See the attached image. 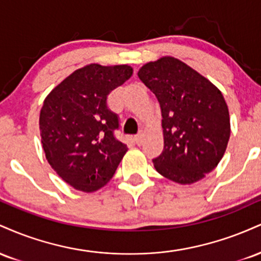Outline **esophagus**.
Listing matches in <instances>:
<instances>
[{"mask_svg": "<svg viewBox=\"0 0 261 261\" xmlns=\"http://www.w3.org/2000/svg\"><path fill=\"white\" fill-rule=\"evenodd\" d=\"M142 141H143V135L142 134L137 135V136L135 137V142H136L139 146L141 145V143H142Z\"/></svg>", "mask_w": 261, "mask_h": 261, "instance_id": "1", "label": "esophagus"}]
</instances>
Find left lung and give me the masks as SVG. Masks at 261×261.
<instances>
[{
	"instance_id": "obj_1",
	"label": "left lung",
	"mask_w": 261,
	"mask_h": 261,
	"mask_svg": "<svg viewBox=\"0 0 261 261\" xmlns=\"http://www.w3.org/2000/svg\"><path fill=\"white\" fill-rule=\"evenodd\" d=\"M140 80L154 93L162 110L164 148L155 170L178 184H193L222 160L230 136L229 112L212 82L173 56L140 68Z\"/></svg>"
}]
</instances>
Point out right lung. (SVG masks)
Listing matches in <instances>:
<instances>
[{"mask_svg":"<svg viewBox=\"0 0 261 261\" xmlns=\"http://www.w3.org/2000/svg\"><path fill=\"white\" fill-rule=\"evenodd\" d=\"M133 73L128 65H86L44 99L39 128L45 157L76 190L93 193L103 188L127 152L114 136L119 120L108 109L107 98Z\"/></svg>","mask_w":261,"mask_h":261,"instance_id":"right-lung-1","label":"right lung"}]
</instances>
